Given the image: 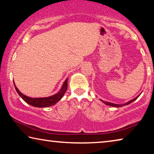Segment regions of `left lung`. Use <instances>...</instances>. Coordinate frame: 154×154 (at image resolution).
I'll return each mask as SVG.
<instances>
[{"label": "left lung", "mask_w": 154, "mask_h": 154, "mask_svg": "<svg viewBox=\"0 0 154 154\" xmlns=\"http://www.w3.org/2000/svg\"><path fill=\"white\" fill-rule=\"evenodd\" d=\"M138 97H139V96H137V98H134V99H132V100L129 101V102H128V103H125V104H123V105H116V104H113V103H109V102H106V101H103V100H101V101H102V102H103V103H105V105H109V106H115V107H119V106H122L127 105H128V104H130L131 103L133 102V101H134L135 100H136V99H137Z\"/></svg>", "instance_id": "8db88e82"}]
</instances>
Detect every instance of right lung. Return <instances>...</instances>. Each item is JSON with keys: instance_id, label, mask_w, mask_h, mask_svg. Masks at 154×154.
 <instances>
[{"instance_id": "1", "label": "right lung", "mask_w": 154, "mask_h": 154, "mask_svg": "<svg viewBox=\"0 0 154 154\" xmlns=\"http://www.w3.org/2000/svg\"><path fill=\"white\" fill-rule=\"evenodd\" d=\"M67 82L68 79L65 80L63 85L61 88V90H60L58 93L56 94L53 96H49V97H46V98H30L28 97V96H25L22 93H21L19 90L17 89L15 86L14 83V86L15 90H16L17 92L20 96L22 98L23 100H24L26 103L29 104V105H32L33 106H36V107H47V106H50L52 105H54L56 103H57L58 101L60 100V99L63 97L64 93L66 92V89H67Z\"/></svg>"}]
</instances>
